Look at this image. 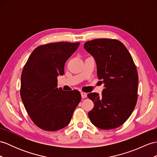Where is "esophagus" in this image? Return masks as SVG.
I'll use <instances>...</instances> for the list:
<instances>
[{
  "label": "esophagus",
  "instance_id": "esophagus-1",
  "mask_svg": "<svg viewBox=\"0 0 157 157\" xmlns=\"http://www.w3.org/2000/svg\"><path fill=\"white\" fill-rule=\"evenodd\" d=\"M81 97L82 98H85L87 97V94L86 93H84V92H81Z\"/></svg>",
  "mask_w": 157,
  "mask_h": 157
}]
</instances>
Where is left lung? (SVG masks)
Instances as JSON below:
<instances>
[{"mask_svg": "<svg viewBox=\"0 0 157 157\" xmlns=\"http://www.w3.org/2000/svg\"><path fill=\"white\" fill-rule=\"evenodd\" d=\"M96 60L97 76L105 83L102 94H88L94 107L89 117L101 129L116 128L131 116L138 98V72L132 56L121 41L98 39L84 44Z\"/></svg>", "mask_w": 157, "mask_h": 157, "instance_id": "1", "label": "left lung"}]
</instances>
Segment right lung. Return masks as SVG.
Returning <instances> with one entry per match:
<instances>
[{
    "instance_id": "right-lung-1",
    "label": "right lung",
    "mask_w": 157,
    "mask_h": 157,
    "mask_svg": "<svg viewBox=\"0 0 157 157\" xmlns=\"http://www.w3.org/2000/svg\"><path fill=\"white\" fill-rule=\"evenodd\" d=\"M80 43L58 42L34 50L21 74V97L34 124L46 131H56L68 124L81 100L77 90L58 89L57 77L64 73V64Z\"/></svg>"
}]
</instances>
